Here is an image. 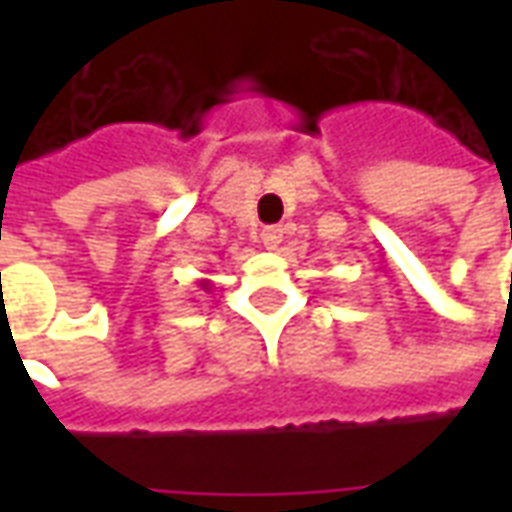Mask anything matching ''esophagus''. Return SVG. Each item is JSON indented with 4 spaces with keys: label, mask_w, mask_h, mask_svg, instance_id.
<instances>
[{
    "label": "esophagus",
    "mask_w": 512,
    "mask_h": 512,
    "mask_svg": "<svg viewBox=\"0 0 512 512\" xmlns=\"http://www.w3.org/2000/svg\"><path fill=\"white\" fill-rule=\"evenodd\" d=\"M263 244L266 249H277L282 244V227H263Z\"/></svg>",
    "instance_id": "obj_1"
}]
</instances>
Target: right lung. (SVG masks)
Returning <instances> with one entry per match:
<instances>
[{
  "label": "right lung",
  "instance_id": "add662e5",
  "mask_svg": "<svg viewBox=\"0 0 512 512\" xmlns=\"http://www.w3.org/2000/svg\"><path fill=\"white\" fill-rule=\"evenodd\" d=\"M200 288H202V290H208V288H211V282H208V279H202V282H200Z\"/></svg>",
  "mask_w": 512,
  "mask_h": 512
}]
</instances>
